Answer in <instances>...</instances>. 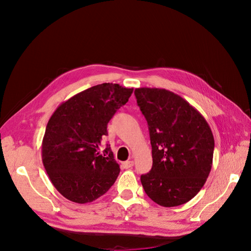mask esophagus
<instances>
[{"label": "esophagus", "mask_w": 251, "mask_h": 251, "mask_svg": "<svg viewBox=\"0 0 251 251\" xmlns=\"http://www.w3.org/2000/svg\"><path fill=\"white\" fill-rule=\"evenodd\" d=\"M134 165V162L132 160H128V161H126L123 163V168L124 169H130L132 168V166Z\"/></svg>", "instance_id": "obj_1"}]
</instances>
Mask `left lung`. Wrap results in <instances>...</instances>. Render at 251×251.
<instances>
[{
	"mask_svg": "<svg viewBox=\"0 0 251 251\" xmlns=\"http://www.w3.org/2000/svg\"><path fill=\"white\" fill-rule=\"evenodd\" d=\"M149 126L153 166L141 175L150 198L179 206L200 192L211 170L215 140L207 121L181 96L157 88L135 89Z\"/></svg>",
	"mask_w": 251,
	"mask_h": 251,
	"instance_id": "8db88e82",
	"label": "left lung"
}]
</instances>
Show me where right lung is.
Segmentation results:
<instances>
[{"instance_id": "1", "label": "right lung", "mask_w": 251, "mask_h": 251, "mask_svg": "<svg viewBox=\"0 0 251 251\" xmlns=\"http://www.w3.org/2000/svg\"><path fill=\"white\" fill-rule=\"evenodd\" d=\"M132 93L133 88L104 82L74 95L52 114L42 159L52 184L68 200L92 202L116 181L120 169L111 149L108 146L103 156L98 149L108 135V123Z\"/></svg>"}]
</instances>
